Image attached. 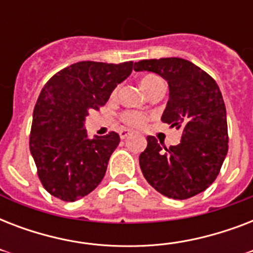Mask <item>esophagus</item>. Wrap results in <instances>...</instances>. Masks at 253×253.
Instances as JSON below:
<instances>
[{"mask_svg": "<svg viewBox=\"0 0 253 253\" xmlns=\"http://www.w3.org/2000/svg\"><path fill=\"white\" fill-rule=\"evenodd\" d=\"M130 135H131V132L128 130H126V128H122V130L119 131V136H121V139L128 138Z\"/></svg>", "mask_w": 253, "mask_h": 253, "instance_id": "esophagus-1", "label": "esophagus"}]
</instances>
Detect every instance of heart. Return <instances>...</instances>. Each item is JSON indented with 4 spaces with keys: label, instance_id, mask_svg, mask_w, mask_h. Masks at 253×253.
<instances>
[{
    "label": "heart",
    "instance_id": "1",
    "mask_svg": "<svg viewBox=\"0 0 253 253\" xmlns=\"http://www.w3.org/2000/svg\"><path fill=\"white\" fill-rule=\"evenodd\" d=\"M140 86L143 87V90L146 91L147 94L151 93V91L156 89L159 86H164V80L162 77L155 75V73H148V75H144L140 80ZM118 93V87H115L113 93H111V97H115ZM121 119L125 125H127L128 127H132V128H140L146 125L147 115H144L140 111H134V110H127L123 111L122 115H121Z\"/></svg>",
    "mask_w": 253,
    "mask_h": 253
}]
</instances>
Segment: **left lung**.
<instances>
[{
    "mask_svg": "<svg viewBox=\"0 0 253 253\" xmlns=\"http://www.w3.org/2000/svg\"><path fill=\"white\" fill-rule=\"evenodd\" d=\"M135 71H150L168 81L169 101L162 121L181 130V142L167 148L147 136L139 156L143 176L164 196L186 200L215 181L228 151L226 106L219 86L209 73L180 57L135 63Z\"/></svg>",
    "mask_w": 253,
    "mask_h": 253,
    "instance_id": "left-lung-1",
    "label": "left lung"
}]
</instances>
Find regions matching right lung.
I'll use <instances>...</instances> for the list:
<instances>
[{"instance_id": "add662e5", "label": "right lung", "mask_w": 253, "mask_h": 253, "mask_svg": "<svg viewBox=\"0 0 253 253\" xmlns=\"http://www.w3.org/2000/svg\"><path fill=\"white\" fill-rule=\"evenodd\" d=\"M132 65L80 61L59 71L43 86L34 107L30 151L42 185L53 197L73 202L102 181L121 139L114 131L90 139L85 117L107 102Z\"/></svg>"}]
</instances>
